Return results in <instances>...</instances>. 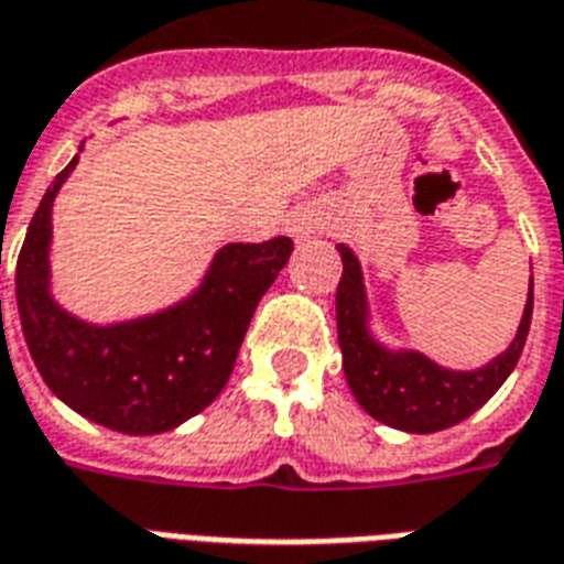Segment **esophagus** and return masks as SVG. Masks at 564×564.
Returning <instances> with one entry per match:
<instances>
[{"instance_id": "obj_1", "label": "esophagus", "mask_w": 564, "mask_h": 564, "mask_svg": "<svg viewBox=\"0 0 564 564\" xmlns=\"http://www.w3.org/2000/svg\"><path fill=\"white\" fill-rule=\"evenodd\" d=\"M319 227H323V215H319V212H311V208L293 212V215L286 218V229H290L293 239H304V236H311V232Z\"/></svg>"}]
</instances>
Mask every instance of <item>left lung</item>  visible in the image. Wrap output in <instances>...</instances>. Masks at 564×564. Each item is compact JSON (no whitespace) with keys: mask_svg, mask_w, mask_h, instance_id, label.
<instances>
[{"mask_svg":"<svg viewBox=\"0 0 564 564\" xmlns=\"http://www.w3.org/2000/svg\"><path fill=\"white\" fill-rule=\"evenodd\" d=\"M344 274L337 283V340L344 352V373L361 410L373 419L406 433H436L469 419L494 398L527 344L532 323V283L529 302L517 328L514 344L502 356L473 373H457L433 365L419 352H388L367 335L365 286L352 250L337 245Z\"/></svg>","mask_w":564,"mask_h":564,"instance_id":"8db88e82","label":"left lung"}]
</instances>
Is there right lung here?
Returning <instances> with one entry per match:
<instances>
[{"label":"right lung","mask_w":564,"mask_h":564,"mask_svg":"<svg viewBox=\"0 0 564 564\" xmlns=\"http://www.w3.org/2000/svg\"><path fill=\"white\" fill-rule=\"evenodd\" d=\"M62 170L32 215L17 257V307L37 373L86 419L133 436L173 431L218 398L250 316L293 253V239L227 245L194 299L137 323L86 325L47 293L50 206Z\"/></svg>","instance_id":"obj_1"}]
</instances>
